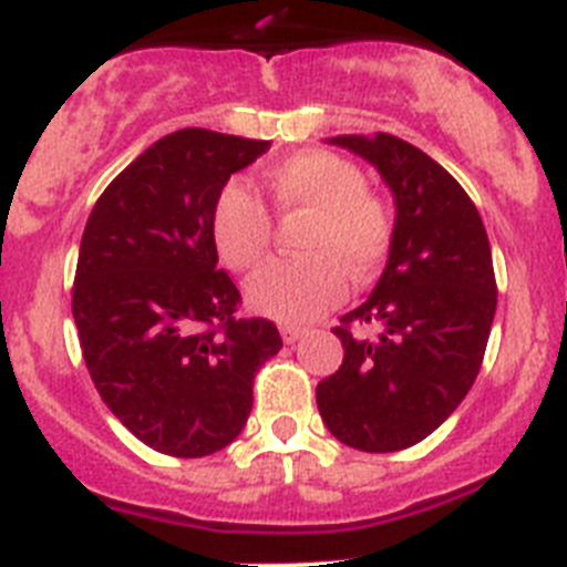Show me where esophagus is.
Segmentation results:
<instances>
[{
  "label": "esophagus",
  "instance_id": "1",
  "mask_svg": "<svg viewBox=\"0 0 567 567\" xmlns=\"http://www.w3.org/2000/svg\"><path fill=\"white\" fill-rule=\"evenodd\" d=\"M307 334V329L303 327H292V323H284L280 327V338H284V343H295V340H300Z\"/></svg>",
  "mask_w": 567,
  "mask_h": 567
}]
</instances>
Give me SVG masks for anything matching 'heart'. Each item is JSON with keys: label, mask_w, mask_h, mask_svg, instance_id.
Here are the masks:
<instances>
[{"label": "heart", "mask_w": 567, "mask_h": 567, "mask_svg": "<svg viewBox=\"0 0 567 567\" xmlns=\"http://www.w3.org/2000/svg\"><path fill=\"white\" fill-rule=\"evenodd\" d=\"M278 218H303L300 258L275 260L247 287L258 312L284 323H307L338 307L354 280H372L394 244V213L365 189L358 164L327 150L289 155L264 178ZM215 252L235 272L260 267L272 249V221L244 184L229 182L209 215Z\"/></svg>", "instance_id": "1"}]
</instances>
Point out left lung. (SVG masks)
Wrapping results in <instances>:
<instances>
[{"mask_svg":"<svg viewBox=\"0 0 567 567\" xmlns=\"http://www.w3.org/2000/svg\"><path fill=\"white\" fill-rule=\"evenodd\" d=\"M378 167L394 195V244L369 300L340 318L343 363L318 412L358 452L420 443L463 403L483 365L497 280L477 207L434 158L398 135L329 138ZM378 322V339L353 332Z\"/></svg>","mask_w":567,"mask_h":567,"instance_id":"left-lung-1","label":"left lung"}]
</instances>
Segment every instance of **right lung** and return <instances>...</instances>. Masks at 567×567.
Masks as SVG:
<instances>
[{
    "mask_svg": "<svg viewBox=\"0 0 567 567\" xmlns=\"http://www.w3.org/2000/svg\"><path fill=\"white\" fill-rule=\"evenodd\" d=\"M269 142L187 127L115 175L87 218L73 280L84 363L110 412L169 457H207L252 412L255 374L284 346L238 318L209 215L229 175Z\"/></svg>",
    "mask_w": 567,
    "mask_h": 567,
    "instance_id": "1",
    "label": "right lung"
}]
</instances>
